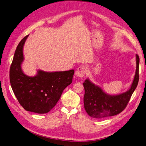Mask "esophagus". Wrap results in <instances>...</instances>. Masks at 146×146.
Here are the masks:
<instances>
[{"label":"esophagus","mask_w":146,"mask_h":146,"mask_svg":"<svg viewBox=\"0 0 146 146\" xmlns=\"http://www.w3.org/2000/svg\"><path fill=\"white\" fill-rule=\"evenodd\" d=\"M86 72V69L85 66H80L77 69L76 71V76L78 77H83Z\"/></svg>","instance_id":"obj_1"}]
</instances>
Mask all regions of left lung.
<instances>
[{"label": "left lung", "mask_w": 146, "mask_h": 146, "mask_svg": "<svg viewBox=\"0 0 146 146\" xmlns=\"http://www.w3.org/2000/svg\"><path fill=\"white\" fill-rule=\"evenodd\" d=\"M136 60L135 77L130 88L125 93L116 95L108 94L88 78L85 80L83 84L85 89L84 108L90 117L101 119L117 115L123 111L138 84L139 58L137 54H136Z\"/></svg>", "instance_id": "1"}]
</instances>
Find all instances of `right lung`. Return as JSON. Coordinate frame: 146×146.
Listing matches in <instances>:
<instances>
[{
  "instance_id": "1",
  "label": "right lung",
  "mask_w": 146,
  "mask_h": 146,
  "mask_svg": "<svg viewBox=\"0 0 146 146\" xmlns=\"http://www.w3.org/2000/svg\"><path fill=\"white\" fill-rule=\"evenodd\" d=\"M29 35L19 43L10 69V82L15 96L26 111L37 113L50 111L63 90L71 84L74 70L45 72L38 70L36 76H27L21 69L23 46Z\"/></svg>"
}]
</instances>
